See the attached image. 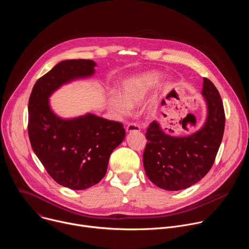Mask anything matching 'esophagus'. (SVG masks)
Listing matches in <instances>:
<instances>
[{"label": "esophagus", "mask_w": 249, "mask_h": 249, "mask_svg": "<svg viewBox=\"0 0 249 249\" xmlns=\"http://www.w3.org/2000/svg\"><path fill=\"white\" fill-rule=\"evenodd\" d=\"M127 132H133V131H140V126L136 123H130L126 127Z\"/></svg>", "instance_id": "esophagus-1"}]
</instances>
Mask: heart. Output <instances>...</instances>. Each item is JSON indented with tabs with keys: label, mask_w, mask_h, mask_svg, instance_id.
<instances>
[{
	"label": "heart",
	"mask_w": 249,
	"mask_h": 249,
	"mask_svg": "<svg viewBox=\"0 0 249 249\" xmlns=\"http://www.w3.org/2000/svg\"><path fill=\"white\" fill-rule=\"evenodd\" d=\"M160 79L161 76L159 73L151 72L126 80L121 86V95L114 93L110 96L111 107L122 116L129 115L132 107L143 101L147 94L160 83Z\"/></svg>",
	"instance_id": "1"
}]
</instances>
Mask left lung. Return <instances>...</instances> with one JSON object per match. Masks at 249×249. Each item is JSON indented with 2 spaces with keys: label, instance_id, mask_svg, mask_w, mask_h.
Segmentation results:
<instances>
[{
  "label": "left lung",
  "instance_id": "8db88e82",
  "mask_svg": "<svg viewBox=\"0 0 249 249\" xmlns=\"http://www.w3.org/2000/svg\"><path fill=\"white\" fill-rule=\"evenodd\" d=\"M202 95L207 104L204 125L195 133L174 137L154 121L149 126L143 162L149 179L158 187L177 191L200 181L215 161L225 130V110L221 95L204 78Z\"/></svg>",
  "mask_w": 249,
  "mask_h": 249
}]
</instances>
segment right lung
<instances>
[{"label": "right lung", "mask_w": 249, "mask_h": 249, "mask_svg": "<svg viewBox=\"0 0 249 249\" xmlns=\"http://www.w3.org/2000/svg\"><path fill=\"white\" fill-rule=\"evenodd\" d=\"M92 60H64L35 83L28 101L31 148L49 175L60 185L83 190L98 183L111 153L125 138L120 122L91 113L72 119L57 116L50 95L63 85L94 74Z\"/></svg>", "instance_id": "right-lung-1"}]
</instances>
